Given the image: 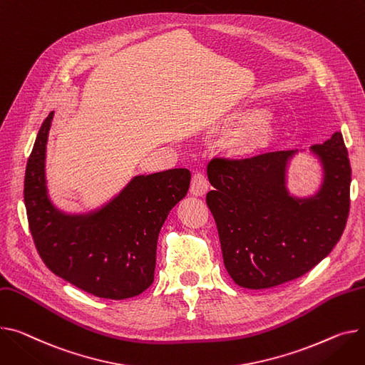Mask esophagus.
<instances>
[{"mask_svg": "<svg viewBox=\"0 0 365 365\" xmlns=\"http://www.w3.org/2000/svg\"><path fill=\"white\" fill-rule=\"evenodd\" d=\"M208 189V182L202 173H195L190 182V193L193 197H202Z\"/></svg>", "mask_w": 365, "mask_h": 365, "instance_id": "esophagus-1", "label": "esophagus"}]
</instances>
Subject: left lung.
Segmentation results:
<instances>
[{"mask_svg":"<svg viewBox=\"0 0 365 365\" xmlns=\"http://www.w3.org/2000/svg\"><path fill=\"white\" fill-rule=\"evenodd\" d=\"M299 151L250 158H214L207 167V193L233 282L267 289L295 280L324 259L341 239L349 214L351 164L341 132L309 147L322 165L312 195L287 189V165Z\"/></svg>","mask_w":365,"mask_h":365,"instance_id":"obj_1","label":"left lung"}]
</instances>
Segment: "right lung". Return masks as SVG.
<instances>
[{
    "label": "right lung",
    "mask_w": 365,
    "mask_h": 365,
    "mask_svg": "<svg viewBox=\"0 0 365 365\" xmlns=\"http://www.w3.org/2000/svg\"><path fill=\"white\" fill-rule=\"evenodd\" d=\"M53 118L54 111L43 120L24 175V205L36 250L54 274L93 297H136L154 282L158 233L186 197L189 170L138 175L101 207L66 212L53 204L46 186Z\"/></svg>",
    "instance_id": "add662e5"
}]
</instances>
